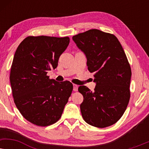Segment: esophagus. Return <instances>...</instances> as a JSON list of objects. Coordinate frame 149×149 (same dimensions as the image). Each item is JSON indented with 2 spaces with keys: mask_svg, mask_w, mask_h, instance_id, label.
<instances>
[{
  "mask_svg": "<svg viewBox=\"0 0 149 149\" xmlns=\"http://www.w3.org/2000/svg\"><path fill=\"white\" fill-rule=\"evenodd\" d=\"M78 88H79V85H77L76 84H73V90L74 91H77L78 90Z\"/></svg>",
  "mask_w": 149,
  "mask_h": 149,
  "instance_id": "obj_1",
  "label": "esophagus"
}]
</instances>
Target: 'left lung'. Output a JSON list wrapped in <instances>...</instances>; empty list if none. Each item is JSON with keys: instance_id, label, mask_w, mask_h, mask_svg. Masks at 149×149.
<instances>
[{"instance_id": "1", "label": "left lung", "mask_w": 149, "mask_h": 149, "mask_svg": "<svg viewBox=\"0 0 149 149\" xmlns=\"http://www.w3.org/2000/svg\"><path fill=\"white\" fill-rule=\"evenodd\" d=\"M72 40L85 53L96 83L93 91L83 85L78 89L83 96V119L96 127L113 125L123 116L130 98L132 70L123 49L114 34L97 29L73 36Z\"/></svg>"}]
</instances>
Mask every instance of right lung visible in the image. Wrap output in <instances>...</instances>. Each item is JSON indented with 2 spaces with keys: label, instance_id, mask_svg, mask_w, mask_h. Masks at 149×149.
I'll list each match as a JSON object with an SVG mask.
<instances>
[{
  "label": "right lung",
  "instance_id": "add662e5",
  "mask_svg": "<svg viewBox=\"0 0 149 149\" xmlns=\"http://www.w3.org/2000/svg\"><path fill=\"white\" fill-rule=\"evenodd\" d=\"M69 42L68 36H29L14 55L10 72L14 102L22 115L34 125L45 127L56 123L72 93V83H58L47 75L58 66Z\"/></svg>",
  "mask_w": 149,
  "mask_h": 149
}]
</instances>
